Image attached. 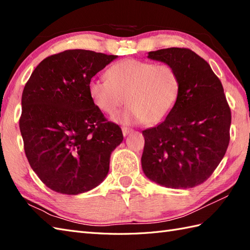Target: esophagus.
I'll return each instance as SVG.
<instances>
[{
	"label": "esophagus",
	"mask_w": 250,
	"mask_h": 250,
	"mask_svg": "<svg viewBox=\"0 0 250 250\" xmlns=\"http://www.w3.org/2000/svg\"><path fill=\"white\" fill-rule=\"evenodd\" d=\"M133 130L131 129V127H127V126H123V134L124 136H126L129 133H131Z\"/></svg>",
	"instance_id": "1"
}]
</instances>
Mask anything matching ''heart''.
I'll list each match as a JSON object with an SVG mask.
<instances>
[{
    "label": "heart",
    "instance_id": "heart-1",
    "mask_svg": "<svg viewBox=\"0 0 250 250\" xmlns=\"http://www.w3.org/2000/svg\"><path fill=\"white\" fill-rule=\"evenodd\" d=\"M106 78L89 81L90 98L108 116L117 114L127 102L130 106L118 118L125 124L162 123L176 106L181 87L173 66L136 59L113 63L107 69Z\"/></svg>",
    "mask_w": 250,
    "mask_h": 250
}]
</instances>
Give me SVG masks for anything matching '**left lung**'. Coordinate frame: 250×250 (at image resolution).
I'll list each match as a JSON object with an SVG mask.
<instances>
[{
    "label": "left lung",
    "mask_w": 250,
    "mask_h": 250,
    "mask_svg": "<svg viewBox=\"0 0 250 250\" xmlns=\"http://www.w3.org/2000/svg\"><path fill=\"white\" fill-rule=\"evenodd\" d=\"M148 57L175 67L181 87L168 117L143 131V170L166 188L197 187L216 169L230 141L231 111L222 82L189 49H162L149 52Z\"/></svg>",
    "instance_id": "1"
}]
</instances>
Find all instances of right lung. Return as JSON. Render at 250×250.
<instances>
[{
    "label": "right lung",
    "instance_id": "add662e5",
    "mask_svg": "<svg viewBox=\"0 0 250 250\" xmlns=\"http://www.w3.org/2000/svg\"><path fill=\"white\" fill-rule=\"evenodd\" d=\"M117 55L66 50L35 68L22 92L19 120L24 151L42 183L61 194L78 195L106 177L121 127L92 102V77Z\"/></svg>",
    "mask_w": 250,
    "mask_h": 250
}]
</instances>
